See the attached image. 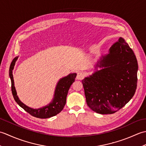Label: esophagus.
Instances as JSON below:
<instances>
[{
  "mask_svg": "<svg viewBox=\"0 0 146 146\" xmlns=\"http://www.w3.org/2000/svg\"><path fill=\"white\" fill-rule=\"evenodd\" d=\"M84 77H85L84 73H83L82 72H78L77 73V75H76L77 80H82L84 78Z\"/></svg>",
  "mask_w": 146,
  "mask_h": 146,
  "instance_id": "obj_1",
  "label": "esophagus"
}]
</instances>
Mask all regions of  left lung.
I'll list each match as a JSON object with an SVG mask.
<instances>
[{
    "instance_id": "8db88e82",
    "label": "left lung",
    "mask_w": 146,
    "mask_h": 146,
    "mask_svg": "<svg viewBox=\"0 0 146 146\" xmlns=\"http://www.w3.org/2000/svg\"><path fill=\"white\" fill-rule=\"evenodd\" d=\"M97 66L104 68L82 80L86 104L100 114H112L131 100L137 88L138 64L134 51L120 38ZM96 66V68H97Z\"/></svg>"
}]
</instances>
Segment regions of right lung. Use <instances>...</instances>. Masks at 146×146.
Returning a JSON list of instances; mask_svg holds the SVG:
<instances>
[{
    "mask_svg": "<svg viewBox=\"0 0 146 146\" xmlns=\"http://www.w3.org/2000/svg\"><path fill=\"white\" fill-rule=\"evenodd\" d=\"M17 58L18 57L15 58L12 60L10 66V69H9V76L11 80V90L15 101L27 113H29L33 117L39 118V119H48V118L53 117L61 112L66 104L68 90H69L71 84L75 82L76 74H70L59 81L56 88L54 99L51 104L44 107L39 108V109H33L32 108L26 106L23 102H21L17 96L16 90H15L14 86L12 70L14 69L15 63Z\"/></svg>",
    "mask_w": 146,
    "mask_h": 146,
    "instance_id": "right-lung-1",
    "label": "right lung"
}]
</instances>
